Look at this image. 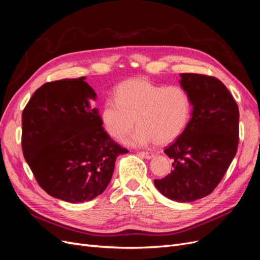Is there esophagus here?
<instances>
[{"label": "esophagus", "mask_w": 260, "mask_h": 260, "mask_svg": "<svg viewBox=\"0 0 260 260\" xmlns=\"http://www.w3.org/2000/svg\"><path fill=\"white\" fill-rule=\"evenodd\" d=\"M139 156L140 157H143V158H145V159H151V158H153V157H154V154L153 153H149V152H140Z\"/></svg>", "instance_id": "esophagus-1"}]
</instances>
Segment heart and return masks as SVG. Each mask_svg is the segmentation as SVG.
Masks as SVG:
<instances>
[{
    "label": "heart",
    "instance_id": "1",
    "mask_svg": "<svg viewBox=\"0 0 260 260\" xmlns=\"http://www.w3.org/2000/svg\"><path fill=\"white\" fill-rule=\"evenodd\" d=\"M192 101L181 86L156 84L143 78L121 82L115 99H107L101 109V120L107 135L121 141L135 127L125 143L145 146L174 142L187 127Z\"/></svg>",
    "mask_w": 260,
    "mask_h": 260
}]
</instances>
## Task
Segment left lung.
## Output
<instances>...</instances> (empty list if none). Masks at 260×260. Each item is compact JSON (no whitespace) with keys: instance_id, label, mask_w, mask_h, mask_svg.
Listing matches in <instances>:
<instances>
[{"instance_id":"obj_1","label":"left lung","mask_w":260,"mask_h":260,"mask_svg":"<svg viewBox=\"0 0 260 260\" xmlns=\"http://www.w3.org/2000/svg\"><path fill=\"white\" fill-rule=\"evenodd\" d=\"M180 85L192 101L187 127L165 149L172 170L154 184L167 199L190 203L215 190L232 162L239 145V107L217 78L181 74Z\"/></svg>"}]
</instances>
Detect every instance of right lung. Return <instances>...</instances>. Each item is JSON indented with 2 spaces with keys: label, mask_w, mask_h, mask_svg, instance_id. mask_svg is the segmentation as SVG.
Listing matches in <instances>:
<instances>
[{
  "label": "right lung",
  "mask_w": 260,
  "mask_h": 260,
  "mask_svg": "<svg viewBox=\"0 0 260 260\" xmlns=\"http://www.w3.org/2000/svg\"><path fill=\"white\" fill-rule=\"evenodd\" d=\"M85 77L44 83L22 112L21 146L38 183L68 203L89 202L111 182L116 158L128 151L102 127L96 93Z\"/></svg>",
  "instance_id": "right-lung-1"
}]
</instances>
